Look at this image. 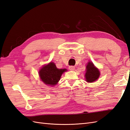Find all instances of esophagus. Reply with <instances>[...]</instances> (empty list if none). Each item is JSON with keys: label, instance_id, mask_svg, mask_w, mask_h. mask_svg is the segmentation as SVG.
I'll use <instances>...</instances> for the list:
<instances>
[{"label": "esophagus", "instance_id": "1", "mask_svg": "<svg viewBox=\"0 0 130 130\" xmlns=\"http://www.w3.org/2000/svg\"><path fill=\"white\" fill-rule=\"evenodd\" d=\"M69 70L70 71H74L75 70V66H69Z\"/></svg>", "mask_w": 130, "mask_h": 130}]
</instances>
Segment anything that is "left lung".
<instances>
[{
    "label": "left lung",
    "mask_w": 130,
    "mask_h": 130,
    "mask_svg": "<svg viewBox=\"0 0 130 130\" xmlns=\"http://www.w3.org/2000/svg\"><path fill=\"white\" fill-rule=\"evenodd\" d=\"M100 72L99 70L95 67L93 63L89 61L86 66L85 74L86 81L88 82H93L95 81L99 78Z\"/></svg>",
    "instance_id": "left-lung-1"
}]
</instances>
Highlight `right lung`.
<instances>
[{"label": "right lung", "instance_id": "1", "mask_svg": "<svg viewBox=\"0 0 130 130\" xmlns=\"http://www.w3.org/2000/svg\"><path fill=\"white\" fill-rule=\"evenodd\" d=\"M66 71V69H58L54 62H51L40 69L39 75L45 85L54 86L58 84L62 74Z\"/></svg>", "mask_w": 130, "mask_h": 130}]
</instances>
